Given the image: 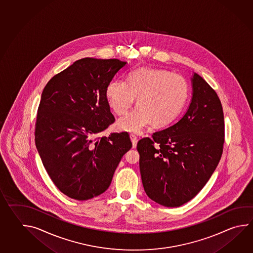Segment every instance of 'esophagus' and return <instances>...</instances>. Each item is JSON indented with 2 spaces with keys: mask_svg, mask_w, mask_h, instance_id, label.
<instances>
[{
  "mask_svg": "<svg viewBox=\"0 0 253 253\" xmlns=\"http://www.w3.org/2000/svg\"><path fill=\"white\" fill-rule=\"evenodd\" d=\"M129 137H130L131 142H132V147H133V148H136V146H137V142H138V138H137V136L133 134V133H131V134L129 135Z\"/></svg>",
  "mask_w": 253,
  "mask_h": 253,
  "instance_id": "obj_1",
  "label": "esophagus"
}]
</instances>
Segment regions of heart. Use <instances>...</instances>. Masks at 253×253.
Segmentation results:
<instances>
[{"label": "heart", "instance_id": "heart-1", "mask_svg": "<svg viewBox=\"0 0 253 253\" xmlns=\"http://www.w3.org/2000/svg\"><path fill=\"white\" fill-rule=\"evenodd\" d=\"M106 97L118 115L129 111L138 97V106L120 119L117 126L129 132H140L152 124L162 127L177 116L188 96L186 79L166 69L139 68L129 73L128 82L115 79L109 83Z\"/></svg>", "mask_w": 253, "mask_h": 253}]
</instances>
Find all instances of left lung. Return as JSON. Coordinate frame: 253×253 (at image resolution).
Returning a JSON list of instances; mask_svg holds the SVG:
<instances>
[{"instance_id": "left-lung-1", "label": "left lung", "mask_w": 253, "mask_h": 253, "mask_svg": "<svg viewBox=\"0 0 253 253\" xmlns=\"http://www.w3.org/2000/svg\"><path fill=\"white\" fill-rule=\"evenodd\" d=\"M192 86L190 105L180 120L137 144L145 192L164 207H180L193 199L222 157L224 118L221 101L196 73Z\"/></svg>"}]
</instances>
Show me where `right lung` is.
Instances as JSON below:
<instances>
[{"instance_id": "add662e5", "label": "right lung", "mask_w": 253, "mask_h": 253, "mask_svg": "<svg viewBox=\"0 0 253 253\" xmlns=\"http://www.w3.org/2000/svg\"><path fill=\"white\" fill-rule=\"evenodd\" d=\"M127 62L85 57L47 82L35 124V143L55 186L66 196L88 200L107 190L132 143L128 132L100 137L115 119L106 88Z\"/></svg>"}]
</instances>
